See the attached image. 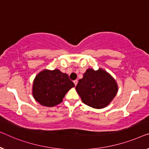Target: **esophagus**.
I'll list each match as a JSON object with an SVG mask.
<instances>
[{"label":"esophagus","instance_id":"34e87169","mask_svg":"<svg viewBox=\"0 0 149 149\" xmlns=\"http://www.w3.org/2000/svg\"><path fill=\"white\" fill-rule=\"evenodd\" d=\"M77 82H78V81L77 80V79H75V80H74V84H75V86H76L77 84Z\"/></svg>","mask_w":149,"mask_h":149}]
</instances>
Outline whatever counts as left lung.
I'll list each match as a JSON object with an SVG mask.
<instances>
[{
	"label": "left lung",
	"mask_w": 149,
	"mask_h": 149,
	"mask_svg": "<svg viewBox=\"0 0 149 149\" xmlns=\"http://www.w3.org/2000/svg\"><path fill=\"white\" fill-rule=\"evenodd\" d=\"M83 102L96 109L105 108L118 92L116 81L102 69H88L75 87Z\"/></svg>",
	"instance_id": "obj_1"
}]
</instances>
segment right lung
Here are the masks:
<instances>
[{
    "mask_svg": "<svg viewBox=\"0 0 149 149\" xmlns=\"http://www.w3.org/2000/svg\"><path fill=\"white\" fill-rule=\"evenodd\" d=\"M75 85L68 74L59 70H44L36 75L33 84V96L42 106L53 107L63 101Z\"/></svg>",
    "mask_w": 149,
    "mask_h": 149,
    "instance_id": "obj_1",
    "label": "right lung"
}]
</instances>
